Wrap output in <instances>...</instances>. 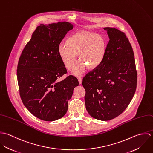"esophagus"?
Segmentation results:
<instances>
[{
	"label": "esophagus",
	"instance_id": "1",
	"mask_svg": "<svg viewBox=\"0 0 153 153\" xmlns=\"http://www.w3.org/2000/svg\"><path fill=\"white\" fill-rule=\"evenodd\" d=\"M78 81H79V84H82V80L81 77L78 76Z\"/></svg>",
	"mask_w": 153,
	"mask_h": 153
}]
</instances>
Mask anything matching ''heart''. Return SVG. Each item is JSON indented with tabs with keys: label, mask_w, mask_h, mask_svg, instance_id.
Instances as JSON below:
<instances>
[{
	"label": "heart",
	"mask_w": 153,
	"mask_h": 153,
	"mask_svg": "<svg viewBox=\"0 0 153 153\" xmlns=\"http://www.w3.org/2000/svg\"><path fill=\"white\" fill-rule=\"evenodd\" d=\"M107 41L100 34L80 32L69 36L65 44L58 47V54L66 69L70 70L78 55L80 61L72 68V72L80 75L85 69H94L103 62L107 52Z\"/></svg>",
	"instance_id": "1"
}]
</instances>
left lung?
Wrapping results in <instances>:
<instances>
[{"label": "left lung", "mask_w": 153, "mask_h": 153, "mask_svg": "<svg viewBox=\"0 0 153 153\" xmlns=\"http://www.w3.org/2000/svg\"><path fill=\"white\" fill-rule=\"evenodd\" d=\"M109 41L103 62L83 78L85 102L93 118L108 121L127 108L135 94L137 72L133 49L124 32L105 27Z\"/></svg>", "instance_id": "left-lung-1"}]
</instances>
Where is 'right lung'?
Returning <instances> with one entry per match:
<instances>
[{"label":"right lung","mask_w":153,"mask_h":153,"mask_svg":"<svg viewBox=\"0 0 153 153\" xmlns=\"http://www.w3.org/2000/svg\"><path fill=\"white\" fill-rule=\"evenodd\" d=\"M73 29L67 22L41 24L33 32L19 58L17 78L23 104L36 117L53 121L64 116L68 101L79 85L72 75L58 82L67 73L58 54L59 45Z\"/></svg>","instance_id":"1"}]
</instances>
